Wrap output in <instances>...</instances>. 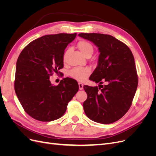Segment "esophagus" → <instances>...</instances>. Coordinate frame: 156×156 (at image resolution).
Wrapping results in <instances>:
<instances>
[{"label": "esophagus", "mask_w": 156, "mask_h": 156, "mask_svg": "<svg viewBox=\"0 0 156 156\" xmlns=\"http://www.w3.org/2000/svg\"><path fill=\"white\" fill-rule=\"evenodd\" d=\"M83 84L81 83H79V90H83Z\"/></svg>", "instance_id": "esophagus-1"}]
</instances>
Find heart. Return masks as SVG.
I'll list each match as a JSON object with an SVG mask.
<instances>
[{"instance_id":"obj_1","label":"heart","mask_w":156,"mask_h":156,"mask_svg":"<svg viewBox=\"0 0 156 156\" xmlns=\"http://www.w3.org/2000/svg\"><path fill=\"white\" fill-rule=\"evenodd\" d=\"M77 47L81 53L86 56L92 54L93 52V47L90 43L85 40H81L78 42ZM69 49L65 51L63 55V61L66 62L69 54ZM91 73V69L88 67L83 68H75L70 71L69 75L73 79L79 81H83L85 80Z\"/></svg>"}]
</instances>
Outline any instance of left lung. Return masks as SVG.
I'll return each mask as SVG.
<instances>
[{"label":"left lung","instance_id":"8db88e82","mask_svg":"<svg viewBox=\"0 0 156 156\" xmlns=\"http://www.w3.org/2000/svg\"><path fill=\"white\" fill-rule=\"evenodd\" d=\"M79 36L93 42L100 53L98 66L90 77L100 83L99 87H83L87 94L84 112L98 123H113L128 111L137 88L133 55L124 43L111 35L81 33ZM103 81L106 84L102 86Z\"/></svg>","mask_w":156,"mask_h":156}]
</instances>
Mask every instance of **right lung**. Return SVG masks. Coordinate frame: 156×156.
<instances>
[{"instance_id":"right-lung-1","label":"right lung","mask_w":156,"mask_h":156,"mask_svg":"<svg viewBox=\"0 0 156 156\" xmlns=\"http://www.w3.org/2000/svg\"><path fill=\"white\" fill-rule=\"evenodd\" d=\"M77 33L49 34L31 41L16 63L14 88L25 111L41 122L58 119L79 90L75 79L64 78L53 85L49 77L64 67L63 55Z\"/></svg>"}]
</instances>
